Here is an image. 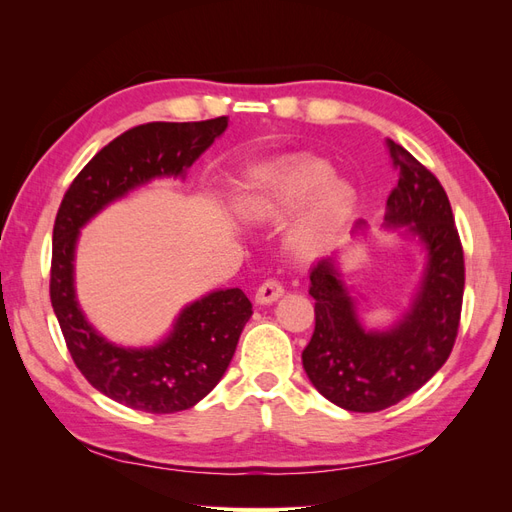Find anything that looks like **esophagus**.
Returning <instances> with one entry per match:
<instances>
[{"instance_id": "obj_1", "label": "esophagus", "mask_w": 512, "mask_h": 512, "mask_svg": "<svg viewBox=\"0 0 512 512\" xmlns=\"http://www.w3.org/2000/svg\"><path fill=\"white\" fill-rule=\"evenodd\" d=\"M282 292H284L282 282L275 280V277H269L267 282H262V284L258 286V290H256V301H258L260 305L273 303V301H277V299L282 297Z\"/></svg>"}]
</instances>
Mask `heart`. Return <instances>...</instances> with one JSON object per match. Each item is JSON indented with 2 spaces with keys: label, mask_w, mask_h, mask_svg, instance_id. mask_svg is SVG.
<instances>
[{
  "label": "heart",
  "mask_w": 512,
  "mask_h": 512,
  "mask_svg": "<svg viewBox=\"0 0 512 512\" xmlns=\"http://www.w3.org/2000/svg\"><path fill=\"white\" fill-rule=\"evenodd\" d=\"M307 211L292 230V247L312 254L327 243L354 205L346 183L333 181V168L316 158L294 156L260 168L241 198L245 218L256 222H280Z\"/></svg>",
  "instance_id": "obj_1"
}]
</instances>
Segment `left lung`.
I'll return each mask as SVG.
<instances>
[{
  "label": "left lung",
  "instance_id": "obj_1",
  "mask_svg": "<svg viewBox=\"0 0 512 512\" xmlns=\"http://www.w3.org/2000/svg\"><path fill=\"white\" fill-rule=\"evenodd\" d=\"M399 170L386 200V224H410L429 252L425 282L395 329L365 333L333 262L309 271L316 327L303 350L307 378L320 395L350 412H380L436 374L455 346L466 265L453 209L436 175L401 145L386 141Z\"/></svg>",
  "mask_w": 512,
  "mask_h": 512
}]
</instances>
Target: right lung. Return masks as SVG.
Returning a JSON list of instances; mask_svg holds the SVG:
<instances>
[{"label":"right lung","mask_w":512,"mask_h":512,"mask_svg":"<svg viewBox=\"0 0 512 512\" xmlns=\"http://www.w3.org/2000/svg\"><path fill=\"white\" fill-rule=\"evenodd\" d=\"M228 126L207 121H151L102 147L70 183L53 226L51 303L68 352L85 380L134 410H188L224 376L239 335L252 316L241 288L215 290L181 312L175 331L156 348L126 350L89 327L74 299L72 260L79 228L111 200L153 177L181 175Z\"/></svg>","instance_id":"obj_1"}]
</instances>
